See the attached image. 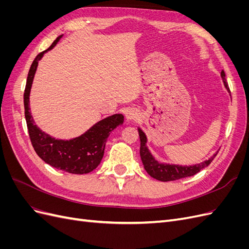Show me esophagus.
Segmentation results:
<instances>
[{
  "label": "esophagus",
  "mask_w": 249,
  "mask_h": 249,
  "mask_svg": "<svg viewBox=\"0 0 249 249\" xmlns=\"http://www.w3.org/2000/svg\"><path fill=\"white\" fill-rule=\"evenodd\" d=\"M125 117L127 120H135L137 117H138V113L136 110L134 109H130L127 110L126 113H125Z\"/></svg>",
  "instance_id": "1"
}]
</instances>
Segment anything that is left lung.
Segmentation results:
<instances>
[{
  "label": "left lung",
  "instance_id": "obj_1",
  "mask_svg": "<svg viewBox=\"0 0 249 249\" xmlns=\"http://www.w3.org/2000/svg\"><path fill=\"white\" fill-rule=\"evenodd\" d=\"M221 78L223 80L224 86L230 91V88L228 85L227 79H225V73L221 71ZM231 92V91H230ZM139 137H140V157L141 161L143 163V166L148 175L156 178L162 180V182H168V180H176L187 177H192L196 175L201 169L207 167L210 163L214 160L217 153L210 158L209 160L203 161L199 164L192 165V166H180V165H170V164H161L157 162L154 157L150 155L149 150L146 146V136L140 129H138Z\"/></svg>",
  "mask_w": 249,
  "mask_h": 249
}]
</instances>
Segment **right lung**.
<instances>
[{"label":"right lung","instance_id":"add662e5","mask_svg":"<svg viewBox=\"0 0 249 249\" xmlns=\"http://www.w3.org/2000/svg\"><path fill=\"white\" fill-rule=\"evenodd\" d=\"M62 35L57 37L52 46L36 56L29 70L24 92L25 117L30 140L36 154L51 166L74 175L88 173L101 163L107 138L115 127L124 123L123 114H114L100 120L81 136L71 140H58L39 130L34 124L29 107V94L38 61L44 53L56 46Z\"/></svg>","mask_w":249,"mask_h":249}]
</instances>
